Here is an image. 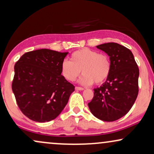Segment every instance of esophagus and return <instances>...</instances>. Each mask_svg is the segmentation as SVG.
<instances>
[{
  "label": "esophagus",
  "mask_w": 154,
  "mask_h": 154,
  "mask_svg": "<svg viewBox=\"0 0 154 154\" xmlns=\"http://www.w3.org/2000/svg\"><path fill=\"white\" fill-rule=\"evenodd\" d=\"M75 89L76 90H84L85 89V88H83V87H75Z\"/></svg>",
  "instance_id": "obj_1"
}]
</instances>
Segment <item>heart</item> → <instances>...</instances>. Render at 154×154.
I'll return each instance as SVG.
<instances>
[{
    "label": "heart",
    "instance_id": "heart-1",
    "mask_svg": "<svg viewBox=\"0 0 154 154\" xmlns=\"http://www.w3.org/2000/svg\"><path fill=\"white\" fill-rule=\"evenodd\" d=\"M111 69L112 64L107 54L89 48L74 52L69 61L65 60L61 65L62 75L68 81H75L82 72L79 82L85 85L103 83L109 76Z\"/></svg>",
    "mask_w": 154,
    "mask_h": 154
}]
</instances>
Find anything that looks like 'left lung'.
Masks as SVG:
<instances>
[{
  "label": "left lung",
  "instance_id": "1",
  "mask_svg": "<svg viewBox=\"0 0 154 154\" xmlns=\"http://www.w3.org/2000/svg\"><path fill=\"white\" fill-rule=\"evenodd\" d=\"M97 48L108 54L112 69L106 81L94 89V97L88 104L91 114L104 122H114L126 115L139 93V69L130 50L115 42Z\"/></svg>",
  "mask_w": 154,
  "mask_h": 154
}]
</instances>
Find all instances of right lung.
Masks as SVG:
<instances>
[{
	"instance_id": "right-lung-1",
	"label": "right lung",
	"mask_w": 154,
	"mask_h": 154,
	"mask_svg": "<svg viewBox=\"0 0 154 154\" xmlns=\"http://www.w3.org/2000/svg\"><path fill=\"white\" fill-rule=\"evenodd\" d=\"M68 52L48 49L26 52L15 63L12 89L23 114L37 122L53 120L65 107L75 86L61 75Z\"/></svg>"
}]
</instances>
